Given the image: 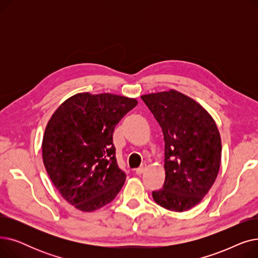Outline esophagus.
<instances>
[{
    "label": "esophagus",
    "instance_id": "esophagus-1",
    "mask_svg": "<svg viewBox=\"0 0 258 258\" xmlns=\"http://www.w3.org/2000/svg\"><path fill=\"white\" fill-rule=\"evenodd\" d=\"M146 168H147V167H146V164L143 163L139 168L136 169V171H135V172H136V174H142V173L146 170Z\"/></svg>",
    "mask_w": 258,
    "mask_h": 258
}]
</instances>
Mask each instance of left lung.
<instances>
[{"instance_id":"8db88e82","label":"left lung","mask_w":258,"mask_h":258,"mask_svg":"<svg viewBox=\"0 0 258 258\" xmlns=\"http://www.w3.org/2000/svg\"><path fill=\"white\" fill-rule=\"evenodd\" d=\"M141 99L162 127L165 142V182L153 198L165 209L189 210L218 177L222 157L218 126L204 107L178 91L143 95Z\"/></svg>"}]
</instances>
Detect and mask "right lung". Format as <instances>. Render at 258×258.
Listing matches in <instances>:
<instances>
[{"label":"right lung","mask_w":258,"mask_h":258,"mask_svg":"<svg viewBox=\"0 0 258 258\" xmlns=\"http://www.w3.org/2000/svg\"><path fill=\"white\" fill-rule=\"evenodd\" d=\"M138 104L114 94L79 93L50 118L43 138V161L61 197L91 212L112 202L126 175L117 164L113 133Z\"/></svg>","instance_id":"right-lung-1"}]
</instances>
